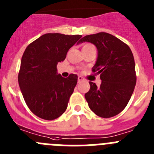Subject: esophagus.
Instances as JSON below:
<instances>
[{
    "label": "esophagus",
    "mask_w": 154,
    "mask_h": 154,
    "mask_svg": "<svg viewBox=\"0 0 154 154\" xmlns=\"http://www.w3.org/2000/svg\"><path fill=\"white\" fill-rule=\"evenodd\" d=\"M83 80H84V77L79 76L78 78H77V81H78V83H80V82H81V81H83Z\"/></svg>",
    "instance_id": "1"
}]
</instances>
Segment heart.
Here are the masks:
<instances>
[{
    "instance_id": "b5f03b06",
    "label": "heart",
    "mask_w": 154,
    "mask_h": 154,
    "mask_svg": "<svg viewBox=\"0 0 154 154\" xmlns=\"http://www.w3.org/2000/svg\"><path fill=\"white\" fill-rule=\"evenodd\" d=\"M87 46H91V44H85L84 47H87Z\"/></svg>"
}]
</instances>
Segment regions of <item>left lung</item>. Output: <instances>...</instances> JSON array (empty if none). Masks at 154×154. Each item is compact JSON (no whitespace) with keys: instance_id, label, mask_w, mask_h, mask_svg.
<instances>
[{"instance_id":"1","label":"left lung","mask_w":154,"mask_h":154,"mask_svg":"<svg viewBox=\"0 0 154 154\" xmlns=\"http://www.w3.org/2000/svg\"><path fill=\"white\" fill-rule=\"evenodd\" d=\"M89 42L97 49V58L92 71L100 74L99 87L90 81V91L85 94L90 109L103 118L116 116L124 110L136 85L135 62L127 44L105 32L87 35L79 44Z\"/></svg>"}]
</instances>
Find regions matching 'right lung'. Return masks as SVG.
<instances>
[{"label":"right lung","instance_id":"add662e5","mask_svg":"<svg viewBox=\"0 0 154 154\" xmlns=\"http://www.w3.org/2000/svg\"><path fill=\"white\" fill-rule=\"evenodd\" d=\"M81 35L45 34L29 44L21 58L18 83L23 99L40 118L52 120L61 116L77 83V74L64 78L57 65Z\"/></svg>","mask_w":154,"mask_h":154}]
</instances>
